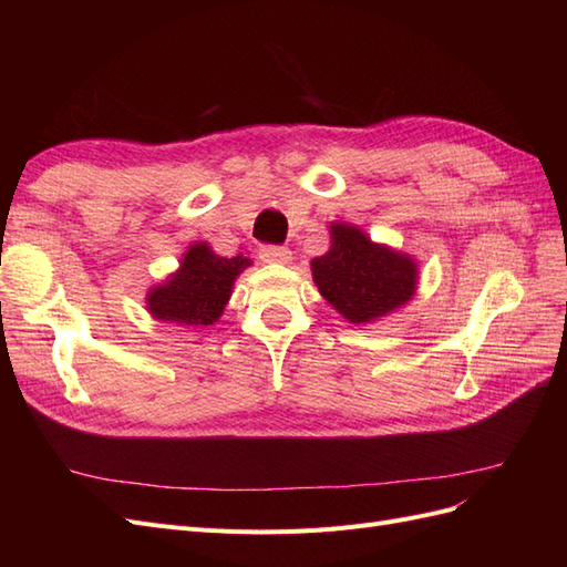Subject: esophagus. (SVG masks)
Returning a JSON list of instances; mask_svg holds the SVG:
<instances>
[{
    "instance_id": "esophagus-1",
    "label": "esophagus",
    "mask_w": 567,
    "mask_h": 567,
    "mask_svg": "<svg viewBox=\"0 0 567 567\" xmlns=\"http://www.w3.org/2000/svg\"><path fill=\"white\" fill-rule=\"evenodd\" d=\"M260 260L267 265H288L290 260H293V255H290V250L284 246H262Z\"/></svg>"
}]
</instances>
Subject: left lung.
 <instances>
[{"instance_id":"obj_1","label":"left lung","mask_w":567,"mask_h":567,"mask_svg":"<svg viewBox=\"0 0 567 567\" xmlns=\"http://www.w3.org/2000/svg\"><path fill=\"white\" fill-rule=\"evenodd\" d=\"M331 248L310 262L323 300L350 323H371L398 312L419 288V262L409 252L350 221H331Z\"/></svg>"}]
</instances>
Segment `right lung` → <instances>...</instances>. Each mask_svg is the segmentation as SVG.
Segmentation results:
<instances>
[{
  "label": "right lung",
  "mask_w": 567,
  "mask_h": 567,
  "mask_svg": "<svg viewBox=\"0 0 567 567\" xmlns=\"http://www.w3.org/2000/svg\"><path fill=\"white\" fill-rule=\"evenodd\" d=\"M250 265L244 255L221 257L208 241H196L186 248L173 274L148 288L146 312L184 329H208L225 315L236 277Z\"/></svg>",
  "instance_id": "add662e5"
}]
</instances>
